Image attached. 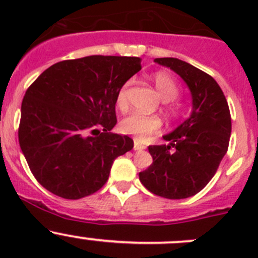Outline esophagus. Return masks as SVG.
I'll list each match as a JSON object with an SVG mask.
<instances>
[{"instance_id": "1", "label": "esophagus", "mask_w": 258, "mask_h": 258, "mask_svg": "<svg viewBox=\"0 0 258 258\" xmlns=\"http://www.w3.org/2000/svg\"><path fill=\"white\" fill-rule=\"evenodd\" d=\"M145 148H146L145 145L140 144V142L137 141V140H135V145H134V150L135 151H144Z\"/></svg>"}]
</instances>
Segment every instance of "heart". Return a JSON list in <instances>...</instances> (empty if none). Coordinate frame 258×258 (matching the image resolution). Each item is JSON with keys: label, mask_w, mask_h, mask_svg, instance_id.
I'll return each instance as SVG.
<instances>
[{"label": "heart", "mask_w": 258, "mask_h": 258, "mask_svg": "<svg viewBox=\"0 0 258 258\" xmlns=\"http://www.w3.org/2000/svg\"><path fill=\"white\" fill-rule=\"evenodd\" d=\"M156 88L162 97L167 101L170 112L173 116L181 113V106L176 103L175 98L179 95V85L170 74L157 72L152 76ZM128 86L130 82L123 83L116 96V105L119 110H124L128 105ZM162 128V119L158 116H148L141 112H134L121 122V130L123 134L132 135L139 141H145L152 135L158 134Z\"/></svg>", "instance_id": "1"}]
</instances>
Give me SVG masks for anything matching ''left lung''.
Instances as JSON below:
<instances>
[{
    "label": "left lung",
    "instance_id": "1",
    "mask_svg": "<svg viewBox=\"0 0 258 258\" xmlns=\"http://www.w3.org/2000/svg\"><path fill=\"white\" fill-rule=\"evenodd\" d=\"M155 62L170 67L189 87L191 117L163 139L170 145L148 146L153 163L140 172V181L157 196L181 200L199 194L215 176L227 152L231 113L222 90L212 76L172 57Z\"/></svg>",
    "mask_w": 258,
    "mask_h": 258
}]
</instances>
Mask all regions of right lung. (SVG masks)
I'll return each instance as SVG.
<instances>
[{
	"label": "right lung",
	"instance_id": "right-lung-1",
	"mask_svg": "<svg viewBox=\"0 0 258 258\" xmlns=\"http://www.w3.org/2000/svg\"><path fill=\"white\" fill-rule=\"evenodd\" d=\"M141 70L139 57L95 56L57 62L27 88L18 141L35 178L56 196L79 200L107 182L134 140L110 132L116 96Z\"/></svg>",
	"mask_w": 258,
	"mask_h": 258
}]
</instances>
